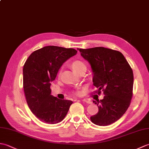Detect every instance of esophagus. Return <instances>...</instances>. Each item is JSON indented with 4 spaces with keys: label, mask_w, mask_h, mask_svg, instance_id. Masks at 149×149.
Listing matches in <instances>:
<instances>
[{
    "label": "esophagus",
    "mask_w": 149,
    "mask_h": 149,
    "mask_svg": "<svg viewBox=\"0 0 149 149\" xmlns=\"http://www.w3.org/2000/svg\"><path fill=\"white\" fill-rule=\"evenodd\" d=\"M83 100L84 102H86V103H87V104H91V101L88 100H86V99H83V100Z\"/></svg>",
    "instance_id": "1"
}]
</instances>
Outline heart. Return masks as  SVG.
Masks as SVG:
<instances>
[{"instance_id":"b5f03b06","label":"heart","mask_w":149,"mask_h":149,"mask_svg":"<svg viewBox=\"0 0 149 149\" xmlns=\"http://www.w3.org/2000/svg\"><path fill=\"white\" fill-rule=\"evenodd\" d=\"M72 68L74 70L75 72H77L79 70H80L81 68H83V67H86V65L85 63L81 61H75L73 62L72 63ZM77 94H79V92H76Z\"/></svg>"}]
</instances>
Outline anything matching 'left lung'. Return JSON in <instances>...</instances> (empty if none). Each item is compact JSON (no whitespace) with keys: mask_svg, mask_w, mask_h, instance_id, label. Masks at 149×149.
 <instances>
[{"mask_svg":"<svg viewBox=\"0 0 149 149\" xmlns=\"http://www.w3.org/2000/svg\"><path fill=\"white\" fill-rule=\"evenodd\" d=\"M88 61L93 72V83L98 94L103 91V99L93 100L99 111L90 117L91 121L100 126L111 124L123 116L132 97L133 72L122 54L104 47L77 49Z\"/></svg>","mask_w":149,"mask_h":149,"instance_id":"obj_1","label":"left lung"}]
</instances>
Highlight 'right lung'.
I'll use <instances>...</instances> for the list:
<instances>
[{
  "instance_id": "add662e5",
  "label": "right lung",
  "mask_w": 149,
  "mask_h": 149,
  "mask_svg": "<svg viewBox=\"0 0 149 149\" xmlns=\"http://www.w3.org/2000/svg\"><path fill=\"white\" fill-rule=\"evenodd\" d=\"M77 52L74 49L46 46L33 52L25 63L23 85L27 103L43 122L54 124L61 122L73 103L52 96L50 86L63 63Z\"/></svg>"
}]
</instances>
